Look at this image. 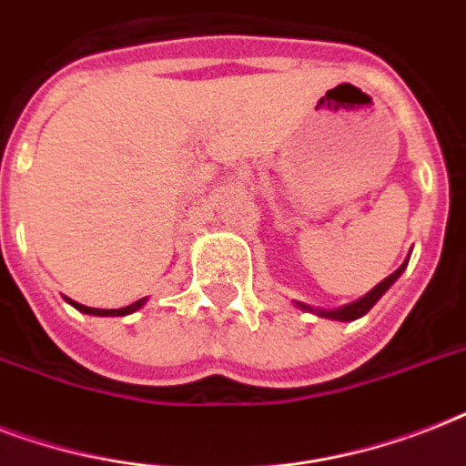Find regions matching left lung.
I'll use <instances>...</instances> for the list:
<instances>
[{"mask_svg": "<svg viewBox=\"0 0 466 466\" xmlns=\"http://www.w3.org/2000/svg\"><path fill=\"white\" fill-rule=\"evenodd\" d=\"M406 263H409V261L401 263V266H399V268L394 270L390 278H384L382 283L377 285V288H372V290H370L365 298H360L358 302H353V305H346V307H340V309H333V311H319V314H321V317H329V319H339V321H353V319L362 317V314H368V311L377 305V299L382 298L384 292L391 288V283H394V280H397V278L404 273ZM299 307L309 309L307 305H299Z\"/></svg>", "mask_w": 466, "mask_h": 466, "instance_id": "1", "label": "left lung"}]
</instances>
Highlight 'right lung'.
Returning a JSON list of instances; mask_svg holds the SVG:
<instances>
[{"label": "right lung", "instance_id": "obj_1", "mask_svg": "<svg viewBox=\"0 0 466 466\" xmlns=\"http://www.w3.org/2000/svg\"><path fill=\"white\" fill-rule=\"evenodd\" d=\"M67 302L72 307H76L79 311H84V314H96V317H126V314H130V311H135V309H140V307L145 305V299H137V302L123 307V309H94V307L79 305V302H75V299H67Z\"/></svg>", "mask_w": 466, "mask_h": 466}]
</instances>
